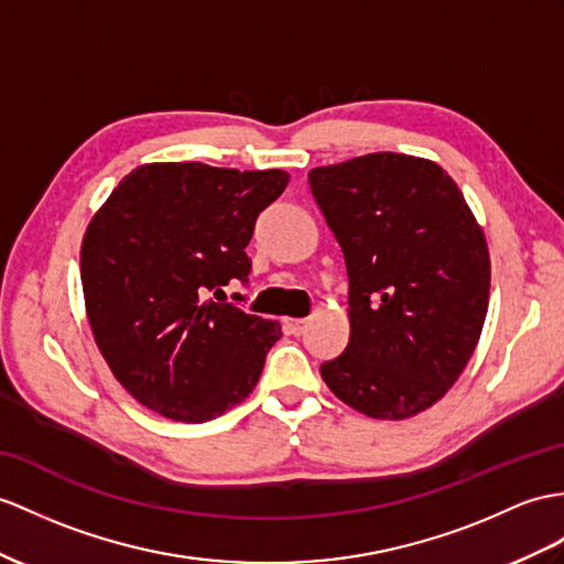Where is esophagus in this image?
I'll list each match as a JSON object with an SVG mask.
<instances>
[{"label":"esophagus","mask_w":564,"mask_h":564,"mask_svg":"<svg viewBox=\"0 0 564 564\" xmlns=\"http://www.w3.org/2000/svg\"><path fill=\"white\" fill-rule=\"evenodd\" d=\"M282 325L290 335H301V333H304V327H306V321L304 318H284Z\"/></svg>","instance_id":"1"}]
</instances>
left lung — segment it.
Segmentation results:
<instances>
[{
	"label": "left lung",
	"instance_id": "left-lung-1",
	"mask_svg": "<svg viewBox=\"0 0 564 564\" xmlns=\"http://www.w3.org/2000/svg\"><path fill=\"white\" fill-rule=\"evenodd\" d=\"M308 186L349 280V345L321 376L370 419L416 416L455 386L484 329V231L431 160L370 153L311 170Z\"/></svg>",
	"mask_w": 564,
	"mask_h": 564
}]
</instances>
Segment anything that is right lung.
<instances>
[{
  "label": "right lung",
  "mask_w": 564,
  "mask_h": 564,
  "mask_svg": "<svg viewBox=\"0 0 564 564\" xmlns=\"http://www.w3.org/2000/svg\"><path fill=\"white\" fill-rule=\"evenodd\" d=\"M286 184L282 170L155 162L123 176L90 219L88 323L115 378L155 414L203 423L256 388L280 323L214 300L249 282L256 219Z\"/></svg>",
  "instance_id": "add662e5"
}]
</instances>
